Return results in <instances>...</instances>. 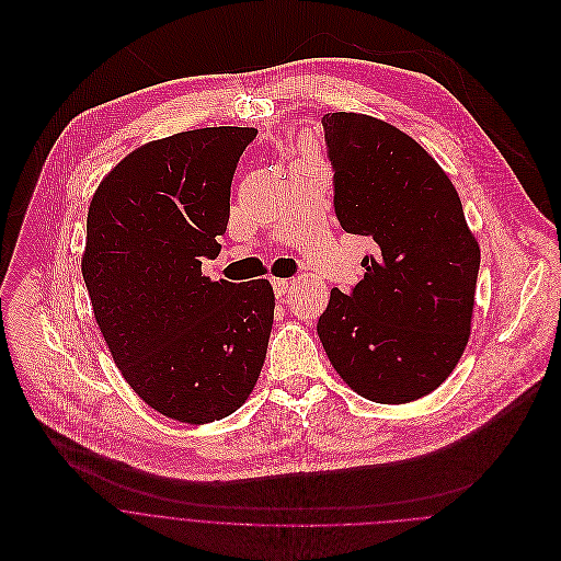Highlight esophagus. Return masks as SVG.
Returning <instances> with one entry per match:
<instances>
[{"label":"esophagus","mask_w":561,"mask_h":561,"mask_svg":"<svg viewBox=\"0 0 561 561\" xmlns=\"http://www.w3.org/2000/svg\"><path fill=\"white\" fill-rule=\"evenodd\" d=\"M289 285H291V280H287V278H272V287H274L276 298H283L287 294Z\"/></svg>","instance_id":"esophagus-1"}]
</instances>
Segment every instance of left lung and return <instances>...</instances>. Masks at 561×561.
I'll use <instances>...</instances> for the list:
<instances>
[{"mask_svg": "<svg viewBox=\"0 0 561 561\" xmlns=\"http://www.w3.org/2000/svg\"><path fill=\"white\" fill-rule=\"evenodd\" d=\"M341 228L369 237L365 278L331 289L318 318L329 363L363 398L404 404L437 389L469 343L480 248L462 201L409 135L387 122L322 117Z\"/></svg>", "mask_w": 561, "mask_h": 561, "instance_id": "obj_1", "label": "left lung"}]
</instances>
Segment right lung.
<instances>
[{"label":"right lung","mask_w":561,"mask_h":561,"mask_svg":"<svg viewBox=\"0 0 561 561\" xmlns=\"http://www.w3.org/2000/svg\"><path fill=\"white\" fill-rule=\"evenodd\" d=\"M254 128L150 141L99 183L81 274L126 382L159 413L207 424L252 393L274 322L270 280L201 274L230 220V190Z\"/></svg>","instance_id":"1"}]
</instances>
